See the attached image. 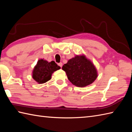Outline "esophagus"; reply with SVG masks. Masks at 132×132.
Listing matches in <instances>:
<instances>
[{
    "label": "esophagus",
    "mask_w": 132,
    "mask_h": 132,
    "mask_svg": "<svg viewBox=\"0 0 132 132\" xmlns=\"http://www.w3.org/2000/svg\"><path fill=\"white\" fill-rule=\"evenodd\" d=\"M58 64L61 67V68H62V62L59 63Z\"/></svg>",
    "instance_id": "1"
}]
</instances>
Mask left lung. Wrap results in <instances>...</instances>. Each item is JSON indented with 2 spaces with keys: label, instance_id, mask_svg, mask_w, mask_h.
I'll use <instances>...</instances> for the list:
<instances>
[{
  "label": "left lung",
  "instance_id": "left-lung-1",
  "mask_svg": "<svg viewBox=\"0 0 132 132\" xmlns=\"http://www.w3.org/2000/svg\"><path fill=\"white\" fill-rule=\"evenodd\" d=\"M68 79L72 85L85 87L91 85L98 76L96 67L85 55H77L62 66Z\"/></svg>",
  "mask_w": 132,
  "mask_h": 132
}]
</instances>
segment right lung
I'll return each mask as SVG.
<instances>
[{"instance_id":"obj_1","label":"right lung","mask_w":132,"mask_h":132,"mask_svg":"<svg viewBox=\"0 0 132 132\" xmlns=\"http://www.w3.org/2000/svg\"><path fill=\"white\" fill-rule=\"evenodd\" d=\"M60 69L61 67L54 61L49 62L44 59H40L33 70L32 78L38 84H43L51 79L53 72Z\"/></svg>"}]
</instances>
